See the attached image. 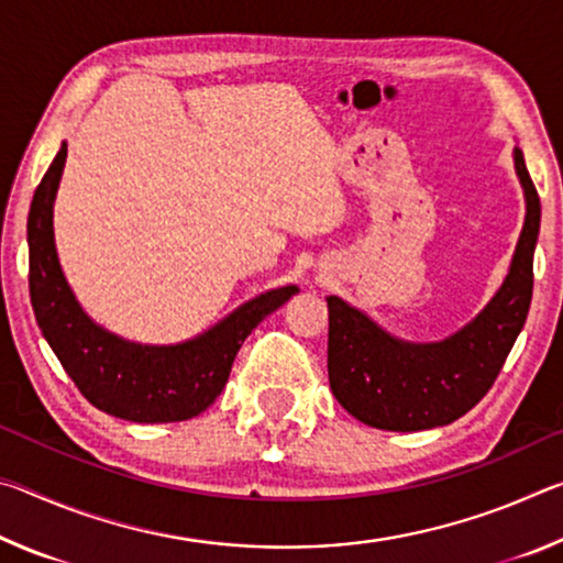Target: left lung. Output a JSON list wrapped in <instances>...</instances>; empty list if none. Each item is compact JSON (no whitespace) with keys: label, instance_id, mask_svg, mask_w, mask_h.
Listing matches in <instances>:
<instances>
[{"label":"left lung","instance_id":"8db88e82","mask_svg":"<svg viewBox=\"0 0 563 563\" xmlns=\"http://www.w3.org/2000/svg\"><path fill=\"white\" fill-rule=\"evenodd\" d=\"M514 164L527 196V221L507 280L464 330L434 345H409L389 338L347 302L328 298L330 389L360 422L393 432L450 424L470 412L499 377L529 316L541 223L537 186L519 148H514Z\"/></svg>","mask_w":563,"mask_h":563}]
</instances>
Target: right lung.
Instances as JSON below:
<instances>
[{
  "label": "right lung",
  "mask_w": 563,
  "mask_h": 563,
  "mask_svg": "<svg viewBox=\"0 0 563 563\" xmlns=\"http://www.w3.org/2000/svg\"><path fill=\"white\" fill-rule=\"evenodd\" d=\"M64 161L66 144L36 186L26 221L30 298L42 335L101 412L129 422H184L201 415L225 387L243 340L298 288L265 292L184 345L141 347L111 335L84 316L56 258L52 208Z\"/></svg>",
  "instance_id": "add662e5"
}]
</instances>
